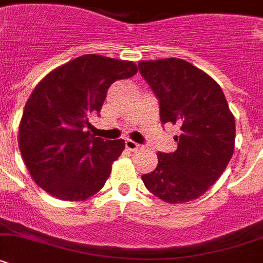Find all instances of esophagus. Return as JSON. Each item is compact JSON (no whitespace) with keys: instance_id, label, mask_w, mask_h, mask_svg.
<instances>
[{"instance_id":"esophagus-1","label":"esophagus","mask_w":263,"mask_h":263,"mask_svg":"<svg viewBox=\"0 0 263 263\" xmlns=\"http://www.w3.org/2000/svg\"><path fill=\"white\" fill-rule=\"evenodd\" d=\"M125 148L129 151H138L139 148H140V144L135 143L134 140H129V139H127V140H125Z\"/></svg>"}]
</instances>
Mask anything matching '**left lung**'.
I'll use <instances>...</instances> for the list:
<instances>
[{
	"instance_id": "8db88e82",
	"label": "left lung",
	"mask_w": 263,
	"mask_h": 263,
	"mask_svg": "<svg viewBox=\"0 0 263 263\" xmlns=\"http://www.w3.org/2000/svg\"><path fill=\"white\" fill-rule=\"evenodd\" d=\"M139 71L159 100L161 123L180 127L177 149L159 152L155 171L141 180L165 202L195 200L213 185L232 159L234 116L218 83L184 59L143 61Z\"/></svg>"
}]
</instances>
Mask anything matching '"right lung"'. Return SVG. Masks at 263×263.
Masks as SVG:
<instances>
[{
	"instance_id": "right-lung-1",
	"label": "right lung",
	"mask_w": 263,
	"mask_h": 263,
	"mask_svg": "<svg viewBox=\"0 0 263 263\" xmlns=\"http://www.w3.org/2000/svg\"><path fill=\"white\" fill-rule=\"evenodd\" d=\"M138 72L129 61L86 54L55 68L31 92L18 144L34 181L61 200L81 201L103 188L123 139L93 138L88 116L100 112L114 82Z\"/></svg>"
}]
</instances>
